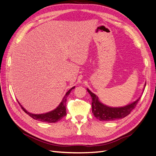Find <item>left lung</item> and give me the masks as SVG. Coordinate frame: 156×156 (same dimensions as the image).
Segmentation results:
<instances>
[{"instance_id": "8db88e82", "label": "left lung", "mask_w": 156, "mask_h": 156, "mask_svg": "<svg viewBox=\"0 0 156 156\" xmlns=\"http://www.w3.org/2000/svg\"><path fill=\"white\" fill-rule=\"evenodd\" d=\"M146 87L144 84L143 91ZM88 92L92 98V113L96 119L100 121H112L118 119H122L128 115L131 111L135 107L141 96L137 100L129 104L119 107H112L103 104L100 100L95 94L92 92L88 88H87Z\"/></svg>"}]
</instances>
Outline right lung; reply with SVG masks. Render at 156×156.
Masks as SVG:
<instances>
[{"label":"right lung","instance_id":"1","mask_svg":"<svg viewBox=\"0 0 156 156\" xmlns=\"http://www.w3.org/2000/svg\"><path fill=\"white\" fill-rule=\"evenodd\" d=\"M74 88H75V87L69 89V90L66 92V94L65 96H64L62 101L60 103L59 105L57 107L55 108V109L53 111L48 112L44 113V114H39V115L32 114V113H30L29 111H27L25 108L20 104V103L18 101H17L19 103V104H20V106L21 107L22 109L24 111L27 115H29L30 117H32V119L40 122H43L55 123V122L59 121L60 120L62 119L64 116L66 115V103L67 98L69 96V93L71 92V91H72V90Z\"/></svg>","mask_w":156,"mask_h":156}]
</instances>
